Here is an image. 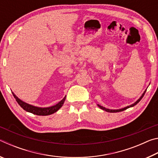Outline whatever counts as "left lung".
I'll return each mask as SVG.
<instances>
[{"label": "left lung", "mask_w": 158, "mask_h": 158, "mask_svg": "<svg viewBox=\"0 0 158 158\" xmlns=\"http://www.w3.org/2000/svg\"><path fill=\"white\" fill-rule=\"evenodd\" d=\"M146 90H145V91L143 92V93L142 94V95L141 96V97L138 99V100L135 102V103L134 104H132V105H130V106H126V107H124V108H123V109H106V108H105V107H103L102 106H101V105H98V106H99V107H100L101 109H102V110H104V111H107V112H110V113H114V112H119V111H124V110H125V109H128V108H130V107H132V106H134L135 105H137V104L139 102L141 99H142V98L143 97V95H144V94H145V93H146Z\"/></svg>", "instance_id": "8db88e82"}]
</instances>
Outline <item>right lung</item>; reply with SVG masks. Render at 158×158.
Returning <instances> with one entry per match:
<instances>
[{
  "label": "right lung",
  "instance_id": "right-lung-1",
  "mask_svg": "<svg viewBox=\"0 0 158 158\" xmlns=\"http://www.w3.org/2000/svg\"><path fill=\"white\" fill-rule=\"evenodd\" d=\"M12 94L14 95L19 105L21 106V108H23L26 111L30 112V113L35 115H38V116H48V115H51L56 112L63 106L66 98V96H65L62 100H60L56 105L52 106H49V107H38V106H35L33 105H29V104L26 103L22 100H21L19 98H18L15 95L14 93H12Z\"/></svg>",
  "mask_w": 158,
  "mask_h": 158
}]
</instances>
